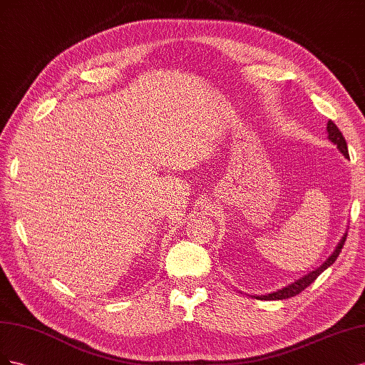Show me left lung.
I'll use <instances>...</instances> for the list:
<instances>
[{"label":"left lung","instance_id":"obj_1","mask_svg":"<svg viewBox=\"0 0 365 365\" xmlns=\"http://www.w3.org/2000/svg\"><path fill=\"white\" fill-rule=\"evenodd\" d=\"M327 133H329V140H331V143H334L335 145H336V148L343 153V155L349 159V151H347V143H346V139H344V136H343V133L339 132V128L332 123V121H329L327 123ZM346 237H347V233H344V237L341 238V241L338 242V245H336V249L334 250V253L327 257V259L319 267V268H315L314 272H311V273H308L307 276H303V277H300L299 280H296V282H292V284H289V285H287V287H284L282 289H277V291H274V292H272V294H267V296H255L257 300H284V299H289V297H294V296H297L299 292H302L304 288H308L312 282L319 277L324 269L327 268V267H331L335 261H336V257L339 256V253H341V249H343V245H344V242H346Z\"/></svg>","mask_w":365,"mask_h":365}]
</instances>
